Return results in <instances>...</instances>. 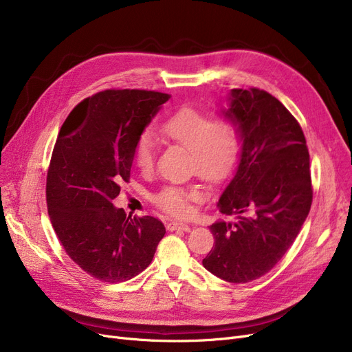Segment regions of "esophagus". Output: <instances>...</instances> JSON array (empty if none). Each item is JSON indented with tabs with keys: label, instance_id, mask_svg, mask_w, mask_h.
I'll return each instance as SVG.
<instances>
[{
	"label": "esophagus",
	"instance_id": "esophagus-1",
	"mask_svg": "<svg viewBox=\"0 0 352 352\" xmlns=\"http://www.w3.org/2000/svg\"><path fill=\"white\" fill-rule=\"evenodd\" d=\"M166 228H168L170 231H184V232H190L191 231L190 226L182 224V223H170L168 226H166Z\"/></svg>",
	"mask_w": 352,
	"mask_h": 352
}]
</instances>
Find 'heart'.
<instances>
[{
    "instance_id": "1",
    "label": "heart",
    "mask_w": 352,
    "mask_h": 352,
    "mask_svg": "<svg viewBox=\"0 0 352 352\" xmlns=\"http://www.w3.org/2000/svg\"><path fill=\"white\" fill-rule=\"evenodd\" d=\"M162 133L174 142L191 151L192 170L198 177L217 184L232 173L236 164L239 138L236 126L231 120L212 117L202 111L181 109L162 125ZM155 137L144 131L134 146V162L144 173H150L155 161ZM198 188L171 186L162 188L155 197V206L173 217H186L190 202L201 199Z\"/></svg>"
}]
</instances>
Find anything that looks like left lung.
<instances>
[{
  "label": "left lung",
  "instance_id": "obj_1",
  "mask_svg": "<svg viewBox=\"0 0 352 352\" xmlns=\"http://www.w3.org/2000/svg\"><path fill=\"white\" fill-rule=\"evenodd\" d=\"M219 113L235 124L241 145L217 202L234 221L210 226L215 245L202 265L245 284L267 274L300 234L312 202L309 154L297 120L263 89H231Z\"/></svg>",
  "mask_w": 352,
  "mask_h": 352
}]
</instances>
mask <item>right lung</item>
<instances>
[{"label":"right lung","instance_id":"1","mask_svg":"<svg viewBox=\"0 0 352 352\" xmlns=\"http://www.w3.org/2000/svg\"><path fill=\"white\" fill-rule=\"evenodd\" d=\"M170 98L108 89L80 102L60 129L47 175L48 215L71 260L100 281L134 278L165 235L161 221L126 217L113 199L129 178L138 137Z\"/></svg>","mask_w":352,"mask_h":352}]
</instances>
